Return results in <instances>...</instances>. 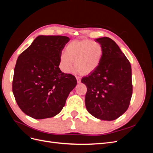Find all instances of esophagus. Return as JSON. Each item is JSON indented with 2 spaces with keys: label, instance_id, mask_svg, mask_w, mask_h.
<instances>
[{
  "label": "esophagus",
  "instance_id": "1",
  "mask_svg": "<svg viewBox=\"0 0 153 153\" xmlns=\"http://www.w3.org/2000/svg\"><path fill=\"white\" fill-rule=\"evenodd\" d=\"M76 80H77V82L78 83V84L81 82V78L80 76H76Z\"/></svg>",
  "mask_w": 153,
  "mask_h": 153
}]
</instances>
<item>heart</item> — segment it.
I'll return each instance as SVG.
<instances>
[{"mask_svg":"<svg viewBox=\"0 0 153 153\" xmlns=\"http://www.w3.org/2000/svg\"><path fill=\"white\" fill-rule=\"evenodd\" d=\"M101 45L90 39L73 40L68 43L65 53L61 55V66L64 72L69 73L75 62V68L82 75H89L99 67L102 61Z\"/></svg>","mask_w":153,"mask_h":153,"instance_id":"obj_1","label":"heart"}]
</instances>
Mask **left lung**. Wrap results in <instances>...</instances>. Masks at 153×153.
<instances>
[{
	"instance_id": "left-lung-1",
	"label": "left lung",
	"mask_w": 153,
	"mask_h": 153,
	"mask_svg": "<svg viewBox=\"0 0 153 153\" xmlns=\"http://www.w3.org/2000/svg\"><path fill=\"white\" fill-rule=\"evenodd\" d=\"M103 49L100 65L81 82L87 87L86 108L94 117L113 121L128 110L132 96L131 67L114 41L96 39Z\"/></svg>"
}]
</instances>
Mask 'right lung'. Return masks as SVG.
Here are the masks:
<instances>
[{
	"instance_id": "right-lung-1",
	"label": "right lung",
	"mask_w": 153,
	"mask_h": 153,
	"mask_svg": "<svg viewBox=\"0 0 153 153\" xmlns=\"http://www.w3.org/2000/svg\"><path fill=\"white\" fill-rule=\"evenodd\" d=\"M69 41L66 36H39L18 57L13 92L18 106L29 116L41 119L56 115L76 86L75 76L59 67Z\"/></svg>"
}]
</instances>
